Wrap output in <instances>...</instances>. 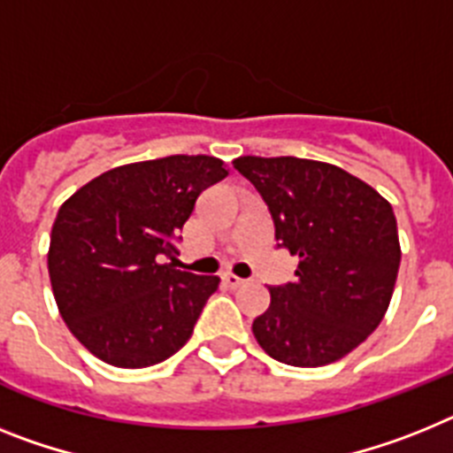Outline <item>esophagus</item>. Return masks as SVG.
<instances>
[{
	"mask_svg": "<svg viewBox=\"0 0 453 453\" xmlns=\"http://www.w3.org/2000/svg\"><path fill=\"white\" fill-rule=\"evenodd\" d=\"M223 283L227 285V288H242V285L246 283L244 279H239V276H234V273H223Z\"/></svg>",
	"mask_w": 453,
	"mask_h": 453,
	"instance_id": "1",
	"label": "esophagus"
}]
</instances>
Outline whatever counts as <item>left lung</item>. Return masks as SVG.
Listing matches in <instances>:
<instances>
[{
  "label": "left lung",
  "instance_id": "8db88e82",
  "mask_svg": "<svg viewBox=\"0 0 453 453\" xmlns=\"http://www.w3.org/2000/svg\"><path fill=\"white\" fill-rule=\"evenodd\" d=\"M276 239L299 257L292 283L269 288L253 320L260 348L288 366H325L364 343L389 309L398 265L396 216L385 197L332 163L239 156Z\"/></svg>",
  "mask_w": 453,
  "mask_h": 453
}]
</instances>
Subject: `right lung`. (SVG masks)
Masks as SVG:
<instances>
[{"label":"right lung","instance_id":"obj_1","mask_svg":"<svg viewBox=\"0 0 453 453\" xmlns=\"http://www.w3.org/2000/svg\"><path fill=\"white\" fill-rule=\"evenodd\" d=\"M226 174V163L203 154L128 163L59 207L48 250L52 295L101 362L154 366L191 338L220 279L174 269V239L197 196Z\"/></svg>","mask_w":453,"mask_h":453}]
</instances>
